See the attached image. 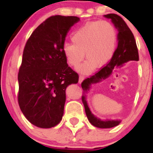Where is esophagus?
<instances>
[{
  "instance_id": "1",
  "label": "esophagus",
  "mask_w": 153,
  "mask_h": 153,
  "mask_svg": "<svg viewBox=\"0 0 153 153\" xmlns=\"http://www.w3.org/2000/svg\"><path fill=\"white\" fill-rule=\"evenodd\" d=\"M84 80V77L82 76V75H80L79 76V79H78V83L79 84H81V83H82V81Z\"/></svg>"
}]
</instances>
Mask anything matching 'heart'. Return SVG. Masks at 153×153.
<instances>
[{"instance_id":"b5f03b06","label":"heart","mask_w":153,"mask_h":153,"mask_svg":"<svg viewBox=\"0 0 153 153\" xmlns=\"http://www.w3.org/2000/svg\"><path fill=\"white\" fill-rule=\"evenodd\" d=\"M118 34L115 27L106 21L86 24L73 32L72 44L63 46V54L68 65L76 67L85 57L87 60L78 68L89 73L95 67H104L115 53Z\"/></svg>"}]
</instances>
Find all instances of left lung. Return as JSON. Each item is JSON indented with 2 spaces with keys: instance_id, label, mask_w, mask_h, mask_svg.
Returning <instances> with one entry per match:
<instances>
[{
  "instance_id": "8db88e82",
  "label": "left lung",
  "mask_w": 153,
  "mask_h": 153,
  "mask_svg": "<svg viewBox=\"0 0 153 153\" xmlns=\"http://www.w3.org/2000/svg\"><path fill=\"white\" fill-rule=\"evenodd\" d=\"M104 16L108 19H110L118 30V47L109 64L106 67H103L96 74L84 80L81 84V87L84 90L82 101L89 121L95 127L108 129L118 126L121 121L110 119L101 120V118H98L91 112L88 106L86 94L90 90L92 84H99L109 78L112 75L114 68L122 67L124 64L129 61H138V52L133 34L123 18L116 14H108Z\"/></svg>"
}]
</instances>
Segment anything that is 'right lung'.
<instances>
[{"label":"right lung","mask_w":153,"mask_h":153,"mask_svg":"<svg viewBox=\"0 0 153 153\" xmlns=\"http://www.w3.org/2000/svg\"><path fill=\"white\" fill-rule=\"evenodd\" d=\"M80 21L75 16L55 15L35 29L23 53L18 79V104L33 125L52 128L61 122L66 89L78 82V75L68 67L63 46L71 27Z\"/></svg>","instance_id":"obj_1"}]
</instances>
